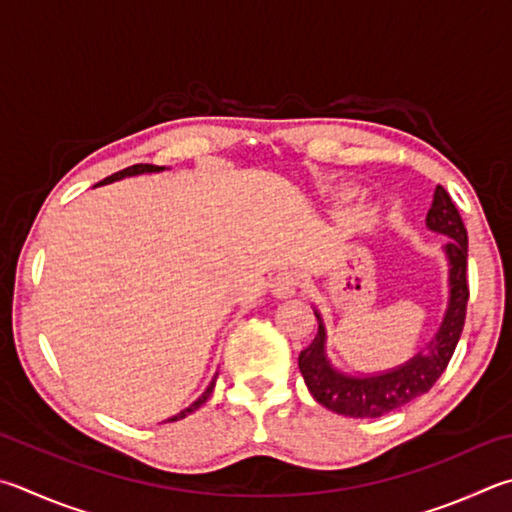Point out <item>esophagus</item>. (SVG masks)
<instances>
[{
    "label": "esophagus",
    "instance_id": "obj_1",
    "mask_svg": "<svg viewBox=\"0 0 512 512\" xmlns=\"http://www.w3.org/2000/svg\"><path fill=\"white\" fill-rule=\"evenodd\" d=\"M297 288H300V275L293 271L277 273L271 282V291L277 297H291L297 293Z\"/></svg>",
    "mask_w": 512,
    "mask_h": 512
}]
</instances>
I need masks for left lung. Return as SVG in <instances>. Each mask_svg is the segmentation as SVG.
<instances>
[{
	"label": "left lung",
	"instance_id": "obj_1",
	"mask_svg": "<svg viewBox=\"0 0 512 512\" xmlns=\"http://www.w3.org/2000/svg\"><path fill=\"white\" fill-rule=\"evenodd\" d=\"M427 228L450 237L445 255L450 259V304L436 338L427 345V353H418L405 367L389 374L351 378L331 369L324 358V327L300 353V371L315 401L336 414L351 418H376L430 392L436 380L448 369L457 342L461 338L470 300L468 288V230L445 188H436L432 208L427 212ZM320 320V315L315 313Z\"/></svg>",
	"mask_w": 512,
	"mask_h": 512
}]
</instances>
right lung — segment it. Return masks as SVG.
I'll return each mask as SVG.
<instances>
[{
	"label": "right lung",
	"mask_w": 512,
	"mask_h": 512,
	"mask_svg": "<svg viewBox=\"0 0 512 512\" xmlns=\"http://www.w3.org/2000/svg\"><path fill=\"white\" fill-rule=\"evenodd\" d=\"M161 170H165V167H159V165H150V163H138V165H132V167H125V170H120V172H116V174H111V176H107L105 181H100L102 185L105 183H111V181H118V179H123V176H134V174H143V172H161ZM212 389H215V380H212V383L208 385V389L206 392H203L201 396H199V401H194L188 410H183V412H179L176 416H172V418H167V421H181V418H185L188 414H192L194 410H199V407L208 401L210 398V394H212Z\"/></svg>",
	"instance_id": "1"
}]
</instances>
